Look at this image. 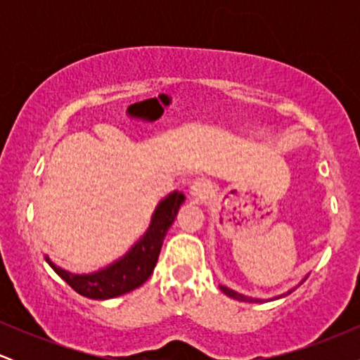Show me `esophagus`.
Wrapping results in <instances>:
<instances>
[{"mask_svg": "<svg viewBox=\"0 0 360 360\" xmlns=\"http://www.w3.org/2000/svg\"><path fill=\"white\" fill-rule=\"evenodd\" d=\"M212 193V184L206 179H194L191 184H189V196L193 198L194 201H203L206 196Z\"/></svg>", "mask_w": 360, "mask_h": 360, "instance_id": "esophagus-1", "label": "esophagus"}]
</instances>
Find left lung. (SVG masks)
<instances>
[{
    "label": "left lung",
    "instance_id": "1",
    "mask_svg": "<svg viewBox=\"0 0 360 360\" xmlns=\"http://www.w3.org/2000/svg\"><path fill=\"white\" fill-rule=\"evenodd\" d=\"M307 278H308V274L304 276L303 279L300 281L298 284H295V286H292L291 289H288V291H284L283 295H278V296H272V298H269V300H260V298H252V296H247V295H242V292H238V291H235V289H230V288H226V286H220V289L223 292H225L226 296H230V298H233V300H238V301H247V303H262V301H272V300H279V298H283V296H288V295H291L292 291H295L296 288L300 286V284H303L304 281H307Z\"/></svg>",
    "mask_w": 360,
    "mask_h": 360
}]
</instances>
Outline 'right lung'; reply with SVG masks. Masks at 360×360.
Wrapping results in <instances>:
<instances>
[{
  "instance_id": "obj_1",
  "label": "right lung",
  "mask_w": 360,
  "mask_h": 360,
  "mask_svg": "<svg viewBox=\"0 0 360 360\" xmlns=\"http://www.w3.org/2000/svg\"><path fill=\"white\" fill-rule=\"evenodd\" d=\"M184 201L186 196L177 189L164 196L152 213L146 233L122 257L100 267L98 271L76 274L62 269L49 255H45V260L74 291L86 298L111 300L134 291L142 286L154 272L164 238Z\"/></svg>"
}]
</instances>
